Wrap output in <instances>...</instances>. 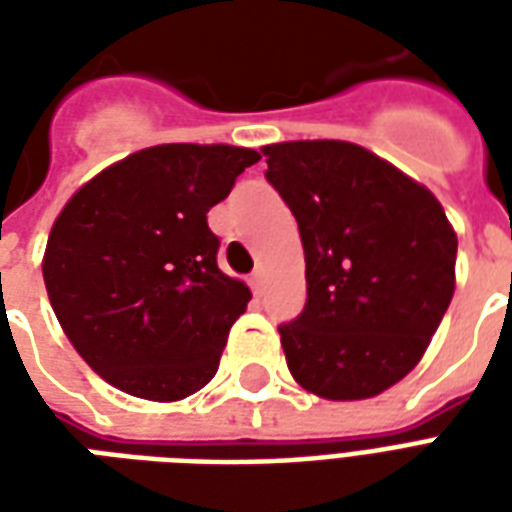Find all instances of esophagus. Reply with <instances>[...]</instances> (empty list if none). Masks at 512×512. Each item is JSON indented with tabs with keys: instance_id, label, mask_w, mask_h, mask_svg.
I'll return each mask as SVG.
<instances>
[{
	"instance_id": "1",
	"label": "esophagus",
	"mask_w": 512,
	"mask_h": 512,
	"mask_svg": "<svg viewBox=\"0 0 512 512\" xmlns=\"http://www.w3.org/2000/svg\"><path fill=\"white\" fill-rule=\"evenodd\" d=\"M249 285L255 290V296H263V290H266V274H263V268H257L255 274L249 277Z\"/></svg>"
}]
</instances>
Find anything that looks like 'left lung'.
I'll return each instance as SVG.
<instances>
[{
    "label": "left lung",
    "instance_id": "1",
    "mask_svg": "<svg viewBox=\"0 0 512 512\" xmlns=\"http://www.w3.org/2000/svg\"><path fill=\"white\" fill-rule=\"evenodd\" d=\"M266 180L299 222L307 301L279 337L293 378L365 400L408 376L455 290L458 238L439 200L365 147H263Z\"/></svg>",
    "mask_w": 512,
    "mask_h": 512
}]
</instances>
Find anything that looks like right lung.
Wrapping results in <instances>:
<instances>
[{
    "label": "right lung",
    "instance_id": "1",
    "mask_svg": "<svg viewBox=\"0 0 512 512\" xmlns=\"http://www.w3.org/2000/svg\"><path fill=\"white\" fill-rule=\"evenodd\" d=\"M257 161L249 147H147L62 208L43 257L49 301L73 348L112 386L167 403L216 376L252 293L216 263L208 211Z\"/></svg>",
    "mask_w": 512,
    "mask_h": 512
}]
</instances>
